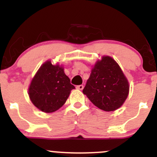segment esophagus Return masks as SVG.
Segmentation results:
<instances>
[{"mask_svg":"<svg viewBox=\"0 0 157 157\" xmlns=\"http://www.w3.org/2000/svg\"><path fill=\"white\" fill-rule=\"evenodd\" d=\"M76 88L78 90H82L83 89V86H82V85H80V86H77Z\"/></svg>","mask_w":157,"mask_h":157,"instance_id":"obj_1","label":"esophagus"}]
</instances>
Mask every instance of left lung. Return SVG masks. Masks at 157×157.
<instances>
[{"label":"left lung","instance_id":"left-lung-1","mask_svg":"<svg viewBox=\"0 0 157 157\" xmlns=\"http://www.w3.org/2000/svg\"><path fill=\"white\" fill-rule=\"evenodd\" d=\"M94 105L105 111L121 107L129 92V85L120 66L109 56L94 65L82 90Z\"/></svg>","mask_w":157,"mask_h":157}]
</instances>
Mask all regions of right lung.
Returning a JSON list of instances; mask_svg holds the SVG:
<instances>
[{
	"label": "right lung",
	"instance_id": "right-lung-1",
	"mask_svg": "<svg viewBox=\"0 0 157 157\" xmlns=\"http://www.w3.org/2000/svg\"><path fill=\"white\" fill-rule=\"evenodd\" d=\"M75 89L64 69L58 64L53 66L51 61L44 63L29 88V96L34 105L46 113H52L62 107Z\"/></svg>",
	"mask_w": 157,
	"mask_h": 157
}]
</instances>
